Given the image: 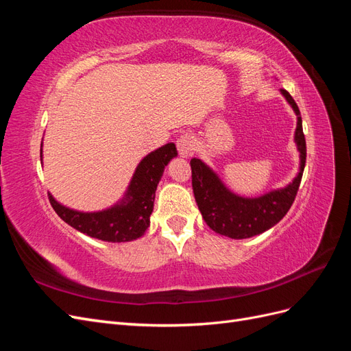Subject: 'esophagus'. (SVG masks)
Instances as JSON below:
<instances>
[{
  "mask_svg": "<svg viewBox=\"0 0 351 351\" xmlns=\"http://www.w3.org/2000/svg\"><path fill=\"white\" fill-rule=\"evenodd\" d=\"M176 146H177V151L180 154V156L182 158H187L193 154V146H195V142H193V137L190 134H182L177 139L176 142Z\"/></svg>",
  "mask_w": 351,
  "mask_h": 351,
  "instance_id": "obj_1",
  "label": "esophagus"
}]
</instances>
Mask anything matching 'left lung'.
<instances>
[{
    "label": "left lung",
    "instance_id": "left-lung-1",
    "mask_svg": "<svg viewBox=\"0 0 351 351\" xmlns=\"http://www.w3.org/2000/svg\"><path fill=\"white\" fill-rule=\"evenodd\" d=\"M280 92L297 115L294 142L299 151L300 167L291 183L258 197H244L231 192L202 159L193 158L190 161L193 193L200 214L209 228L221 236L241 240L262 234L278 224L293 205L306 164V141L299 107L285 89Z\"/></svg>",
    "mask_w": 351,
    "mask_h": 351
}]
</instances>
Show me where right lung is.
<instances>
[{
	"instance_id": "add662e5",
	"label": "right lung",
	"mask_w": 351,
	"mask_h": 351,
	"mask_svg": "<svg viewBox=\"0 0 351 351\" xmlns=\"http://www.w3.org/2000/svg\"><path fill=\"white\" fill-rule=\"evenodd\" d=\"M177 155L178 154L174 143H167L158 147L156 151L147 154L137 164L123 197L110 208L83 212L64 206L51 193H48L49 202L62 221L89 237L108 243L137 240L145 234V231L149 227L155 192L159 180L164 174V169Z\"/></svg>"
}]
</instances>
